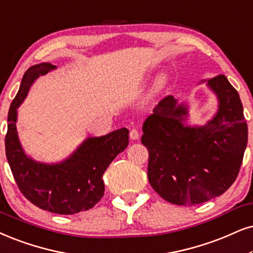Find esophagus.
<instances>
[{
    "label": "esophagus",
    "instance_id": "1",
    "mask_svg": "<svg viewBox=\"0 0 253 253\" xmlns=\"http://www.w3.org/2000/svg\"><path fill=\"white\" fill-rule=\"evenodd\" d=\"M139 136H140L139 130H137L136 128L130 129V132H129V137H130V139H132V140H137V139H139Z\"/></svg>",
    "mask_w": 253,
    "mask_h": 253
}]
</instances>
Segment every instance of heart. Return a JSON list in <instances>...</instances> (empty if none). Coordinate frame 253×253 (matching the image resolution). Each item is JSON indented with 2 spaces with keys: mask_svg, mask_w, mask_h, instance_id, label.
<instances>
[{
  "mask_svg": "<svg viewBox=\"0 0 253 253\" xmlns=\"http://www.w3.org/2000/svg\"><path fill=\"white\" fill-rule=\"evenodd\" d=\"M169 83V76L166 72H160L158 76L155 77L154 82L152 84V92L154 94H158L160 92H162L167 87Z\"/></svg>",
  "mask_w": 253,
  "mask_h": 253,
  "instance_id": "heart-1",
  "label": "heart"
}]
</instances>
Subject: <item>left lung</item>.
Wrapping results in <instances>:
<instances>
[{"label":"left lung","instance_id":"left-lung-1","mask_svg":"<svg viewBox=\"0 0 253 253\" xmlns=\"http://www.w3.org/2000/svg\"><path fill=\"white\" fill-rule=\"evenodd\" d=\"M201 83L218 101L206 125L185 124L189 107L172 95L160 101L143 123L149 183L176 206H195L224 194L237 177L248 145L241 98L228 78L219 75Z\"/></svg>","mask_w":253,"mask_h":253}]
</instances>
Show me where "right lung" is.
Masks as SVG:
<instances>
[{
  "label": "right lung",
  "instance_id": "right-lung-1",
  "mask_svg": "<svg viewBox=\"0 0 253 253\" xmlns=\"http://www.w3.org/2000/svg\"><path fill=\"white\" fill-rule=\"evenodd\" d=\"M50 63L31 66L24 73L8 113L5 155L21 193L35 206L58 215H73L93 208L104 196L103 175L128 146L127 128L85 139L69 158L44 164L27 155L17 134V108L38 77L56 70Z\"/></svg>",
  "mask_w": 253,
  "mask_h": 253
}]
</instances>
